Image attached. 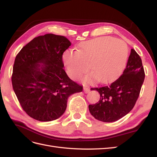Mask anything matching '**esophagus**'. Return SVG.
I'll use <instances>...</instances> for the list:
<instances>
[{
    "instance_id": "1",
    "label": "esophagus",
    "mask_w": 157,
    "mask_h": 157,
    "mask_svg": "<svg viewBox=\"0 0 157 157\" xmlns=\"http://www.w3.org/2000/svg\"><path fill=\"white\" fill-rule=\"evenodd\" d=\"M90 88L88 87H86V86L84 87V93L87 94V93L90 92Z\"/></svg>"
}]
</instances>
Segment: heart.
I'll use <instances>...</instances> for the list:
<instances>
[{
    "label": "heart",
    "mask_w": 157,
    "mask_h": 157,
    "mask_svg": "<svg viewBox=\"0 0 157 157\" xmlns=\"http://www.w3.org/2000/svg\"><path fill=\"white\" fill-rule=\"evenodd\" d=\"M128 54L125 42L111 36H101L82 42L77 51L66 50L63 61L70 77L74 80L86 73L89 65L92 72L84 77V82H92L98 78L101 82H108L124 68Z\"/></svg>",
    "instance_id": "1"
}]
</instances>
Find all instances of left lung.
Wrapping results in <instances>:
<instances>
[{"instance_id":"1","label":"left lung","mask_w":157,"mask_h":157,"mask_svg":"<svg viewBox=\"0 0 157 157\" xmlns=\"http://www.w3.org/2000/svg\"><path fill=\"white\" fill-rule=\"evenodd\" d=\"M145 78L141 59L131 50L126 68L115 81L99 88H92L100 94L99 101L89 105L91 115L96 119L105 122L119 120L134 108Z\"/></svg>"}]
</instances>
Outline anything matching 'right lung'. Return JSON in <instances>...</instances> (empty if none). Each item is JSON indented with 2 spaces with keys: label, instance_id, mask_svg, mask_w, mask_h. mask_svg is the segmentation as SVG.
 Wrapping results in <instances>:
<instances>
[{
  "label": "right lung",
  "instance_id": "right-lung-1",
  "mask_svg": "<svg viewBox=\"0 0 157 157\" xmlns=\"http://www.w3.org/2000/svg\"><path fill=\"white\" fill-rule=\"evenodd\" d=\"M65 36L46 34L23 46L14 61L12 83L22 109L34 119H57L67 108L68 98L83 87L63 69V52L71 46Z\"/></svg>",
  "mask_w": 157,
  "mask_h": 157
}]
</instances>
